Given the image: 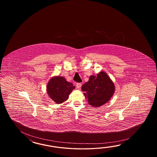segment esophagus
Instances as JSON below:
<instances>
[{
	"mask_svg": "<svg viewBox=\"0 0 157 157\" xmlns=\"http://www.w3.org/2000/svg\"><path fill=\"white\" fill-rule=\"evenodd\" d=\"M81 83H77V84H76V87H77L78 89H80V88H81Z\"/></svg>",
	"mask_w": 157,
	"mask_h": 157,
	"instance_id": "34e87169",
	"label": "esophagus"
}]
</instances>
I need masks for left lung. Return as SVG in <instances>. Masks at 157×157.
<instances>
[{
    "mask_svg": "<svg viewBox=\"0 0 157 157\" xmlns=\"http://www.w3.org/2000/svg\"><path fill=\"white\" fill-rule=\"evenodd\" d=\"M88 103L92 107H100L110 100L115 91V86L106 72L101 71L97 76L91 75L81 87Z\"/></svg>",
    "mask_w": 157,
    "mask_h": 157,
    "instance_id": "1",
    "label": "left lung"
}]
</instances>
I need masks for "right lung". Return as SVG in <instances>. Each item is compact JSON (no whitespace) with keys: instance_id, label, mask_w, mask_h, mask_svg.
I'll return each mask as SVG.
<instances>
[{"instance_id":"add662e5","label":"right lung","mask_w":157,"mask_h":157,"mask_svg":"<svg viewBox=\"0 0 157 157\" xmlns=\"http://www.w3.org/2000/svg\"><path fill=\"white\" fill-rule=\"evenodd\" d=\"M75 89L73 84L67 82L62 76H53L48 82L47 91L48 96L57 104H62L68 99Z\"/></svg>"}]
</instances>
